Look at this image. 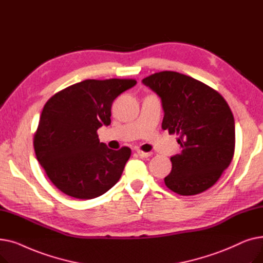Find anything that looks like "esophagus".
Segmentation results:
<instances>
[{"mask_svg": "<svg viewBox=\"0 0 263 263\" xmlns=\"http://www.w3.org/2000/svg\"><path fill=\"white\" fill-rule=\"evenodd\" d=\"M137 155H139L141 158H148L153 155V153H145L143 150H137Z\"/></svg>", "mask_w": 263, "mask_h": 263, "instance_id": "esophagus-1", "label": "esophagus"}]
</instances>
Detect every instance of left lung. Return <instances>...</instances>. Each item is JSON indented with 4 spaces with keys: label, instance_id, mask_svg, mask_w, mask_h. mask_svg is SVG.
<instances>
[{
    "label": "left lung",
    "instance_id": "8db88e82",
    "mask_svg": "<svg viewBox=\"0 0 263 263\" xmlns=\"http://www.w3.org/2000/svg\"><path fill=\"white\" fill-rule=\"evenodd\" d=\"M143 83L162 100V129L179 135L181 146V153L171 158L165 185L182 196L210 189L234 154V118L228 103L204 83L175 71L154 73Z\"/></svg>",
    "mask_w": 263,
    "mask_h": 263
}]
</instances>
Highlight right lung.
<instances>
[{
    "label": "right lung",
    "mask_w": 263,
    "mask_h": 263,
    "mask_svg": "<svg viewBox=\"0 0 263 263\" xmlns=\"http://www.w3.org/2000/svg\"><path fill=\"white\" fill-rule=\"evenodd\" d=\"M135 84L133 79L85 80L60 90L45 104L34 149L51 182L64 194L91 199L119 180L131 149L107 148L97 130L108 126L113 101Z\"/></svg>",
    "instance_id": "add662e5"
}]
</instances>
